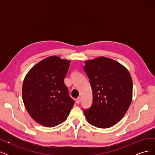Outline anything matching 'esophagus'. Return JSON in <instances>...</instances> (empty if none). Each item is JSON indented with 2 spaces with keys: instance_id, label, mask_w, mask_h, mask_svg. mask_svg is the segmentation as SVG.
<instances>
[{
  "instance_id": "obj_1",
  "label": "esophagus",
  "mask_w": 155,
  "mask_h": 155,
  "mask_svg": "<svg viewBox=\"0 0 155 155\" xmlns=\"http://www.w3.org/2000/svg\"><path fill=\"white\" fill-rule=\"evenodd\" d=\"M81 97H78L77 99H76V103L78 104H80V102H81Z\"/></svg>"
}]
</instances>
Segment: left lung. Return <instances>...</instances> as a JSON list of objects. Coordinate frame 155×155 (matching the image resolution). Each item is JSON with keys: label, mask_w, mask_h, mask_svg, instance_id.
<instances>
[{"label": "left lung", "mask_w": 155, "mask_h": 155, "mask_svg": "<svg viewBox=\"0 0 155 155\" xmlns=\"http://www.w3.org/2000/svg\"><path fill=\"white\" fill-rule=\"evenodd\" d=\"M85 64L93 101L88 109H83L84 114L92 125L109 128L121 120L130 105L132 78L127 69L110 58L100 57Z\"/></svg>", "instance_id": "1"}]
</instances>
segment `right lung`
Instances as JSON below:
<instances>
[{
  "instance_id": "add662e5",
  "label": "right lung",
  "mask_w": 155,
  "mask_h": 155,
  "mask_svg": "<svg viewBox=\"0 0 155 155\" xmlns=\"http://www.w3.org/2000/svg\"><path fill=\"white\" fill-rule=\"evenodd\" d=\"M70 60L50 56L28 72L22 84L25 106L36 122L47 127L66 120L74 104L64 83Z\"/></svg>"
}]
</instances>
